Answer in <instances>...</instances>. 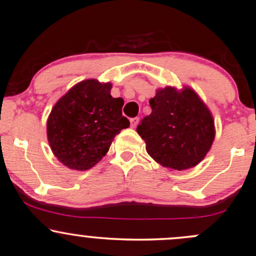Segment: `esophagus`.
<instances>
[{
    "label": "esophagus",
    "instance_id": "obj_1",
    "mask_svg": "<svg viewBox=\"0 0 256 256\" xmlns=\"http://www.w3.org/2000/svg\"><path fill=\"white\" fill-rule=\"evenodd\" d=\"M131 126L132 128H136V125H138V122H139V118L138 117H134V118H131Z\"/></svg>",
    "mask_w": 256,
    "mask_h": 256
}]
</instances>
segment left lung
<instances>
[{"label": "left lung", "mask_w": 256, "mask_h": 256, "mask_svg": "<svg viewBox=\"0 0 256 256\" xmlns=\"http://www.w3.org/2000/svg\"><path fill=\"white\" fill-rule=\"evenodd\" d=\"M152 112L136 132L158 164L184 170L204 159L214 140V120L205 103L189 87L158 89L150 100Z\"/></svg>", "instance_id": "8db88e82"}]
</instances>
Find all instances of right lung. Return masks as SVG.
Listing matches in <instances>:
<instances>
[{"label": "right lung", "mask_w": 256, "mask_h": 256, "mask_svg": "<svg viewBox=\"0 0 256 256\" xmlns=\"http://www.w3.org/2000/svg\"><path fill=\"white\" fill-rule=\"evenodd\" d=\"M112 84L95 78L78 82L52 108L48 139L61 164L88 170L106 156L114 136L130 122L122 114L123 98L110 95Z\"/></svg>", "instance_id": "obj_1"}]
</instances>
